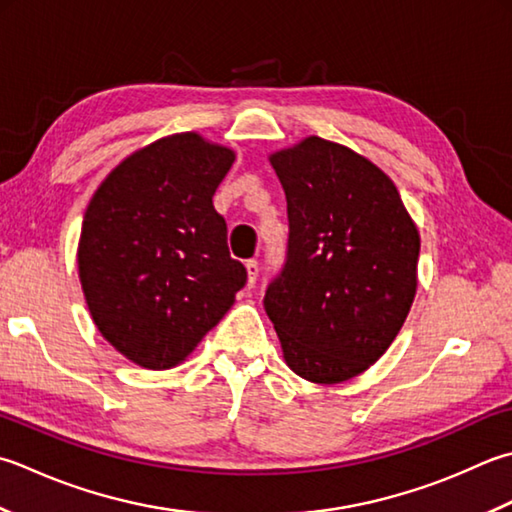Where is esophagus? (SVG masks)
Returning a JSON list of instances; mask_svg holds the SVG:
<instances>
[{"instance_id":"obj_1","label":"esophagus","mask_w":512,"mask_h":512,"mask_svg":"<svg viewBox=\"0 0 512 512\" xmlns=\"http://www.w3.org/2000/svg\"><path fill=\"white\" fill-rule=\"evenodd\" d=\"M246 273H248V288H253L255 282H257V275H259L257 259H248V262H246Z\"/></svg>"}]
</instances>
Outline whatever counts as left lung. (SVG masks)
I'll list each match as a JSON object with an SVG mask.
<instances>
[{"label":"left lung","mask_w":512,"mask_h":512,"mask_svg":"<svg viewBox=\"0 0 512 512\" xmlns=\"http://www.w3.org/2000/svg\"><path fill=\"white\" fill-rule=\"evenodd\" d=\"M288 244L264 295L286 364L315 384L364 373L404 326L419 233L395 184L346 146L308 137L270 157Z\"/></svg>","instance_id":"1"}]
</instances>
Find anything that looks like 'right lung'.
<instances>
[{"mask_svg": "<svg viewBox=\"0 0 512 512\" xmlns=\"http://www.w3.org/2000/svg\"><path fill=\"white\" fill-rule=\"evenodd\" d=\"M233 162V150L173 135L130 155L90 199L77 253L86 304L139 366L182 362L246 284L213 206Z\"/></svg>", "mask_w": 512, "mask_h": 512, "instance_id": "right-lung-1", "label": "right lung"}]
</instances>
